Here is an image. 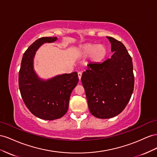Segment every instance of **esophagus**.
Here are the masks:
<instances>
[{"mask_svg":"<svg viewBox=\"0 0 157 157\" xmlns=\"http://www.w3.org/2000/svg\"><path fill=\"white\" fill-rule=\"evenodd\" d=\"M78 78H79V81H80V80H81V78H82V72H78Z\"/></svg>","mask_w":157,"mask_h":157,"instance_id":"obj_1","label":"esophagus"}]
</instances>
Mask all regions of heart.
<instances>
[{
  "mask_svg": "<svg viewBox=\"0 0 157 157\" xmlns=\"http://www.w3.org/2000/svg\"><path fill=\"white\" fill-rule=\"evenodd\" d=\"M79 55L83 56H89V60L94 64L99 63L106 56L107 50L104 44L87 43L78 48Z\"/></svg>",
  "mask_w": 157,
  "mask_h": 157,
  "instance_id": "b5f03b06",
  "label": "heart"
}]
</instances>
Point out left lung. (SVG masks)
<instances>
[{
	"mask_svg": "<svg viewBox=\"0 0 157 157\" xmlns=\"http://www.w3.org/2000/svg\"><path fill=\"white\" fill-rule=\"evenodd\" d=\"M111 43L110 59L91 64L82 76L89 109L96 118L107 119L122 113L134 87L133 63L123 43L106 37Z\"/></svg>",
	"mask_w": 157,
	"mask_h": 157,
	"instance_id": "8db88e82",
	"label": "left lung"
}]
</instances>
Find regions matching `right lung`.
<instances>
[{
  "mask_svg": "<svg viewBox=\"0 0 157 157\" xmlns=\"http://www.w3.org/2000/svg\"><path fill=\"white\" fill-rule=\"evenodd\" d=\"M55 37L36 40L24 52L19 71V88L25 106L34 116L43 120L62 118L68 111L71 91L79 79L76 71L58 75L47 80L39 78L33 69V59L43 44L56 41Z\"/></svg>",
  "mask_w": 157,
  "mask_h": 157,
  "instance_id": "add662e5",
  "label": "right lung"
}]
</instances>
